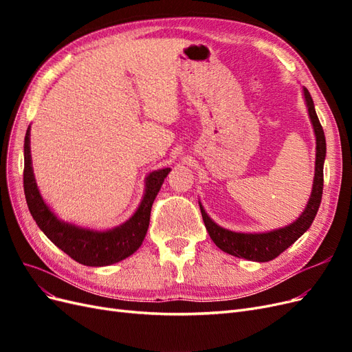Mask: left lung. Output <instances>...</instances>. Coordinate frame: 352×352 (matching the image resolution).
I'll return each mask as SVG.
<instances>
[{"instance_id": "left-lung-1", "label": "left lung", "mask_w": 352, "mask_h": 352, "mask_svg": "<svg viewBox=\"0 0 352 352\" xmlns=\"http://www.w3.org/2000/svg\"><path fill=\"white\" fill-rule=\"evenodd\" d=\"M302 94H304L308 116H310V120L316 135V166H314L316 168H314L311 195L307 202L304 211L301 212V216L295 221H292L291 225L279 228V229H273L269 232H261V233L233 232V230L221 228L216 221H212V219L208 217L204 207H202V204L199 202L202 220H204V225L207 228L210 238L221 251L233 255V257L258 261V263H265L276 258L279 254H282L286 248H289L298 238L304 235V233L310 229L311 223L318 211V207H320L322 194H323V164L326 158V140H324L323 127L320 122H318V117L316 114L314 102L310 92H308L307 88L302 87Z\"/></svg>"}]
</instances>
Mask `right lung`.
Masks as SVG:
<instances>
[{"label":"right lung","instance_id":"1","mask_svg":"<svg viewBox=\"0 0 352 352\" xmlns=\"http://www.w3.org/2000/svg\"><path fill=\"white\" fill-rule=\"evenodd\" d=\"M168 172V167L160 168L145 177V192L140 207L136 208L133 216L122 223L120 226L107 230L80 228L73 223L60 220L42 198L35 180L34 168H32L30 126L26 131L23 186L30 214L52 243L57 245L74 261L83 265L102 267V265L119 263L131 257L141 247L148 226H150L153 202Z\"/></svg>","mask_w":352,"mask_h":352}]
</instances>
